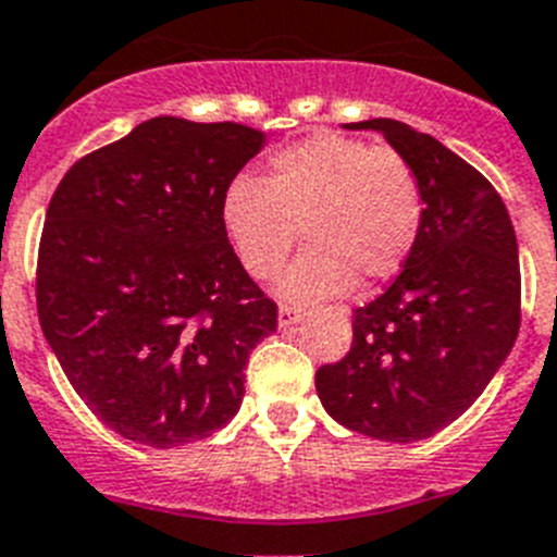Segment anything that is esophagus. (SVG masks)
<instances>
[{
    "label": "esophagus",
    "instance_id": "esophagus-1",
    "mask_svg": "<svg viewBox=\"0 0 557 557\" xmlns=\"http://www.w3.org/2000/svg\"><path fill=\"white\" fill-rule=\"evenodd\" d=\"M299 319H302V311H299V308H294V306H280V311H277L280 327L297 325Z\"/></svg>",
    "mask_w": 557,
    "mask_h": 557
}]
</instances>
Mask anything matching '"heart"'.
Listing matches in <instances>:
<instances>
[{"mask_svg": "<svg viewBox=\"0 0 557 557\" xmlns=\"http://www.w3.org/2000/svg\"><path fill=\"white\" fill-rule=\"evenodd\" d=\"M221 221L258 280L283 269L302 232L308 249L277 292L288 302H319L347 294L356 280L375 285L404 269L423 226V190L400 153L317 134L280 151L263 182L232 178Z\"/></svg>", "mask_w": 557, "mask_h": 557, "instance_id": "heart-1", "label": "heart"}]
</instances>
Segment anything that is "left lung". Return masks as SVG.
I'll return each mask as SVG.
<instances>
[{"label": "left lung", "instance_id": "8db88e82", "mask_svg": "<svg viewBox=\"0 0 557 557\" xmlns=\"http://www.w3.org/2000/svg\"><path fill=\"white\" fill-rule=\"evenodd\" d=\"M379 132L412 164L423 226L395 283L352 311V347L317 370L336 423L386 443L437 434L485 393L519 336V244L505 201L476 168L398 120Z\"/></svg>", "mask_w": 557, "mask_h": 557}]
</instances>
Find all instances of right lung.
Here are the masks:
<instances>
[{
	"label": "right lung",
	"instance_id": "obj_1",
	"mask_svg": "<svg viewBox=\"0 0 557 557\" xmlns=\"http://www.w3.org/2000/svg\"><path fill=\"white\" fill-rule=\"evenodd\" d=\"M265 134L145 120L75 162L47 210L36 299L47 345L111 432L185 446L230 423L277 306L244 272L221 198Z\"/></svg>",
	"mask_w": 557,
	"mask_h": 557
}]
</instances>
